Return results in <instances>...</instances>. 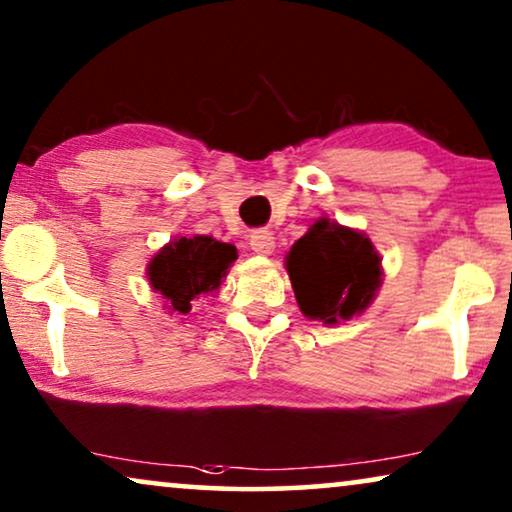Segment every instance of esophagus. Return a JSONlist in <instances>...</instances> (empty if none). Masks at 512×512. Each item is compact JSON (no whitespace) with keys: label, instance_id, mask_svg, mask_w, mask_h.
Wrapping results in <instances>:
<instances>
[{"label":"esophagus","instance_id":"1","mask_svg":"<svg viewBox=\"0 0 512 512\" xmlns=\"http://www.w3.org/2000/svg\"><path fill=\"white\" fill-rule=\"evenodd\" d=\"M248 248L255 252V255H271V252H274V248H276L274 234H271L269 229L252 231L250 238H248Z\"/></svg>","mask_w":512,"mask_h":512}]
</instances>
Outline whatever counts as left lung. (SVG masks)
<instances>
[{
    "instance_id": "1",
    "label": "left lung",
    "mask_w": 512,
    "mask_h": 512,
    "mask_svg": "<svg viewBox=\"0 0 512 512\" xmlns=\"http://www.w3.org/2000/svg\"><path fill=\"white\" fill-rule=\"evenodd\" d=\"M299 311L323 325L363 313L384 281L379 252L363 231L318 217L285 255Z\"/></svg>"
}]
</instances>
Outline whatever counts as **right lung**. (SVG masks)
Segmentation results:
<instances>
[{"mask_svg":"<svg viewBox=\"0 0 512 512\" xmlns=\"http://www.w3.org/2000/svg\"><path fill=\"white\" fill-rule=\"evenodd\" d=\"M236 257L234 245L213 236H175L149 260V288L166 299L168 313L187 316L192 302L220 290Z\"/></svg>","mask_w":512,"mask_h":512,"instance_id":"obj_1","label":"right lung"}]
</instances>
